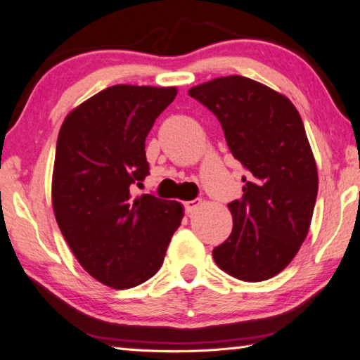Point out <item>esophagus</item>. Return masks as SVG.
<instances>
[{
    "label": "esophagus",
    "instance_id": "1",
    "mask_svg": "<svg viewBox=\"0 0 360 360\" xmlns=\"http://www.w3.org/2000/svg\"><path fill=\"white\" fill-rule=\"evenodd\" d=\"M200 205H202V200L200 198H195V200H188V202L184 203V208L187 214H192L193 211H197L200 208Z\"/></svg>",
    "mask_w": 360,
    "mask_h": 360
}]
</instances>
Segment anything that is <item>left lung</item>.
<instances>
[{
    "label": "left lung",
    "instance_id": "left-lung-1",
    "mask_svg": "<svg viewBox=\"0 0 360 360\" xmlns=\"http://www.w3.org/2000/svg\"><path fill=\"white\" fill-rule=\"evenodd\" d=\"M221 122L225 141L246 168L243 197L229 203L233 229L212 257L241 281L276 276L295 257L311 224L318 168L292 101L245 76L188 90Z\"/></svg>",
    "mask_w": 360,
    "mask_h": 360
}]
</instances>
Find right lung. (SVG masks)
Returning a JSON list of instances; mask_svg holds the SVG:
<instances>
[{
	"label": "right lung",
	"instance_id": "obj_1",
	"mask_svg": "<svg viewBox=\"0 0 360 360\" xmlns=\"http://www.w3.org/2000/svg\"><path fill=\"white\" fill-rule=\"evenodd\" d=\"M176 87L119 84L66 115L52 173L57 224L79 264L101 284L130 289L160 270L184 206L150 193L144 143Z\"/></svg>",
	"mask_w": 360,
	"mask_h": 360
}]
</instances>
